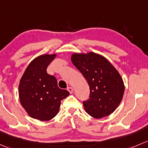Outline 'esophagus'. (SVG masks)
Wrapping results in <instances>:
<instances>
[{"label": "esophagus", "mask_w": 148, "mask_h": 148, "mask_svg": "<svg viewBox=\"0 0 148 148\" xmlns=\"http://www.w3.org/2000/svg\"><path fill=\"white\" fill-rule=\"evenodd\" d=\"M67 90H68V91H69V92L70 93V94H72V93H73V88H72V87H68Z\"/></svg>", "instance_id": "obj_1"}]
</instances>
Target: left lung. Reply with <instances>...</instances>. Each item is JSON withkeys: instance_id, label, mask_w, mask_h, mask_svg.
I'll list each match as a JSON object with an SVG mask.
<instances>
[{"instance_id": "left-lung-1", "label": "left lung", "mask_w": 148, "mask_h": 148, "mask_svg": "<svg viewBox=\"0 0 148 148\" xmlns=\"http://www.w3.org/2000/svg\"><path fill=\"white\" fill-rule=\"evenodd\" d=\"M71 61L89 86L90 98L83 102L86 113L98 119L113 113L121 103L125 91L119 71L105 57L93 52L73 53Z\"/></svg>"}]
</instances>
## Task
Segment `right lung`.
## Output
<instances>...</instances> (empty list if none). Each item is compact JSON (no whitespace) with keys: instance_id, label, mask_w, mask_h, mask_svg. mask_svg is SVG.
Here are the masks:
<instances>
[{"instance_id":"add662e5","label":"right lung","mask_w":148,"mask_h":148,"mask_svg":"<svg viewBox=\"0 0 148 148\" xmlns=\"http://www.w3.org/2000/svg\"><path fill=\"white\" fill-rule=\"evenodd\" d=\"M57 54H45L34 59L22 76L18 94L20 101L27 114L41 121L52 119L60 111L61 101L69 92L57 86L54 76L47 68Z\"/></svg>"}]
</instances>
